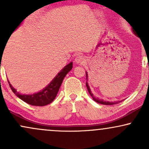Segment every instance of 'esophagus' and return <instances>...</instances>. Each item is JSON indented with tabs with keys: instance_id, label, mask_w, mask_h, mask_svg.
Listing matches in <instances>:
<instances>
[{
	"instance_id": "esophagus-1",
	"label": "esophagus",
	"mask_w": 149,
	"mask_h": 149,
	"mask_svg": "<svg viewBox=\"0 0 149 149\" xmlns=\"http://www.w3.org/2000/svg\"><path fill=\"white\" fill-rule=\"evenodd\" d=\"M85 57L82 55H78L75 59V62L76 64H83V63H85Z\"/></svg>"
}]
</instances>
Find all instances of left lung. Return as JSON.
I'll return each instance as SVG.
<instances>
[{
    "label": "left lung",
    "mask_w": 149,
    "mask_h": 149,
    "mask_svg": "<svg viewBox=\"0 0 149 149\" xmlns=\"http://www.w3.org/2000/svg\"><path fill=\"white\" fill-rule=\"evenodd\" d=\"M132 31H134V30L133 29H132ZM134 33L136 34V33H135L134 31ZM86 80H88V73H86ZM86 86H87V88H88L89 93H90V95H91V97H92V99H93V100L95 101V102H97V103L101 104H104V105H113V104H118L120 102V101H117V102H108V101H104L103 100H100V99L98 98V97H94L93 94L91 92V90H90V87H89L87 80H86Z\"/></svg>",
    "instance_id": "1"
}]
</instances>
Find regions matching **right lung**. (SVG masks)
Instances as JSON below:
<instances>
[{
    "label": "right lung",
    "instance_id": "add662e5",
    "mask_svg": "<svg viewBox=\"0 0 149 149\" xmlns=\"http://www.w3.org/2000/svg\"><path fill=\"white\" fill-rule=\"evenodd\" d=\"M23 21V20H22ZM20 22V23H21ZM17 27L19 26V25ZM16 27V28H17ZM15 28V29H16ZM73 67V62H70L69 64L66 65V66L58 73V74L54 77L51 83L47 85L46 88H45L41 91L37 92V93L33 94V95H22V94L19 93L17 92V90L12 86L10 82L9 85L14 92L15 95L17 96L19 98L21 99L26 103L30 104L32 106H37V107H43V106L47 105L52 102V101L55 99L56 96L57 95V92H59V88H60L61 83H62L63 80L66 75L72 69Z\"/></svg>",
    "mask_w": 149,
    "mask_h": 149
}]
</instances>
